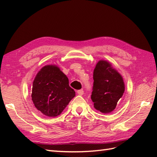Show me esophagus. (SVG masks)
Segmentation results:
<instances>
[{
	"mask_svg": "<svg viewBox=\"0 0 157 157\" xmlns=\"http://www.w3.org/2000/svg\"><path fill=\"white\" fill-rule=\"evenodd\" d=\"M78 94H79V95H80V96H82L83 94H84V91H83V90H78Z\"/></svg>",
	"mask_w": 157,
	"mask_h": 157,
	"instance_id": "esophagus-1",
	"label": "esophagus"
}]
</instances>
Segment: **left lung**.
<instances>
[{
    "instance_id": "obj_1",
    "label": "left lung",
    "mask_w": 157,
    "mask_h": 157,
    "mask_svg": "<svg viewBox=\"0 0 157 157\" xmlns=\"http://www.w3.org/2000/svg\"><path fill=\"white\" fill-rule=\"evenodd\" d=\"M91 98L94 108L104 114L114 110L124 92L122 76L105 61H100L94 69Z\"/></svg>"
}]
</instances>
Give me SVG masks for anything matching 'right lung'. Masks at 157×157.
Returning a JSON list of instances; mask_svg holds the SVG:
<instances>
[{"mask_svg":"<svg viewBox=\"0 0 157 157\" xmlns=\"http://www.w3.org/2000/svg\"><path fill=\"white\" fill-rule=\"evenodd\" d=\"M75 95L67 76L55 65L43 67L33 83V102L38 110L49 117L59 115Z\"/></svg>","mask_w":157,"mask_h":157,"instance_id":"right-lung-1","label":"right lung"}]
</instances>
